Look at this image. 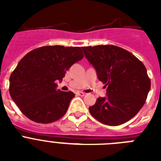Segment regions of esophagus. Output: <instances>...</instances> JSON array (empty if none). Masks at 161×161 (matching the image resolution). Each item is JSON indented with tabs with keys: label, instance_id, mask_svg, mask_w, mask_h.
Here are the masks:
<instances>
[{
	"label": "esophagus",
	"instance_id": "obj_1",
	"mask_svg": "<svg viewBox=\"0 0 161 161\" xmlns=\"http://www.w3.org/2000/svg\"><path fill=\"white\" fill-rule=\"evenodd\" d=\"M77 94L79 96H84L85 95V93L83 92V91H78V92H77Z\"/></svg>",
	"mask_w": 161,
	"mask_h": 161
}]
</instances>
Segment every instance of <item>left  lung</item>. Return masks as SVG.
Masks as SVG:
<instances>
[{
  "instance_id": "8db88e82",
  "label": "left lung",
  "mask_w": 161,
  "mask_h": 161,
  "mask_svg": "<svg viewBox=\"0 0 161 161\" xmlns=\"http://www.w3.org/2000/svg\"><path fill=\"white\" fill-rule=\"evenodd\" d=\"M86 58L107 87V96L97 98L89 112L104 125L117 126L135 117L145 104L150 79L145 65L135 55L119 47H82Z\"/></svg>"
}]
</instances>
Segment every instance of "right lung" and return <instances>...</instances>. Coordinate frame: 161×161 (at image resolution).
<instances>
[{
	"label": "right lung",
	"instance_id": "obj_1",
	"mask_svg": "<svg viewBox=\"0 0 161 161\" xmlns=\"http://www.w3.org/2000/svg\"><path fill=\"white\" fill-rule=\"evenodd\" d=\"M83 58L79 47L44 46L29 52L10 76V95L21 113L40 124L65 114L74 93L58 89L66 71Z\"/></svg>",
	"mask_w": 161,
	"mask_h": 161
}]
</instances>
